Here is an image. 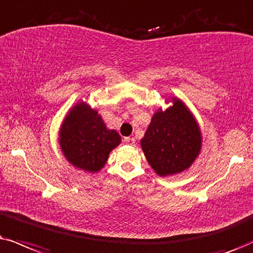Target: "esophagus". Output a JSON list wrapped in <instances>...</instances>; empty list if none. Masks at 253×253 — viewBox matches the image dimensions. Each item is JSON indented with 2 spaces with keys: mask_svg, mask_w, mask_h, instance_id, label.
<instances>
[{
  "mask_svg": "<svg viewBox=\"0 0 253 253\" xmlns=\"http://www.w3.org/2000/svg\"><path fill=\"white\" fill-rule=\"evenodd\" d=\"M124 143L127 145H135L136 141L135 138H131V137H126V138H124Z\"/></svg>",
  "mask_w": 253,
  "mask_h": 253,
  "instance_id": "34e87169",
  "label": "esophagus"
}]
</instances>
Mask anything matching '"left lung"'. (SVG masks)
Masks as SVG:
<instances>
[{"label":"left lung","mask_w":253,"mask_h":253,"mask_svg":"<svg viewBox=\"0 0 253 253\" xmlns=\"http://www.w3.org/2000/svg\"><path fill=\"white\" fill-rule=\"evenodd\" d=\"M141 145L156 173H179L190 168L201 151V130L184 103L173 98L171 107L152 116Z\"/></svg>","instance_id":"1"}]
</instances>
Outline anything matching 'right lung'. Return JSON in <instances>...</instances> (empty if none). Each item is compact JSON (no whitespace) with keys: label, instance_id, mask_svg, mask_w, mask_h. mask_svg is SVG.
<instances>
[{"label":"right lung","instance_id":"add662e5","mask_svg":"<svg viewBox=\"0 0 253 253\" xmlns=\"http://www.w3.org/2000/svg\"><path fill=\"white\" fill-rule=\"evenodd\" d=\"M120 143L118 132L107 129L98 112L83 102L71 109L61 126L60 145L65 158L89 172L101 170Z\"/></svg>","mask_w":253,"mask_h":253}]
</instances>
